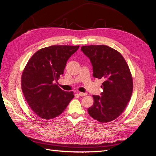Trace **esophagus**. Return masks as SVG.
I'll return each instance as SVG.
<instances>
[{
    "label": "esophagus",
    "mask_w": 156,
    "mask_h": 156,
    "mask_svg": "<svg viewBox=\"0 0 156 156\" xmlns=\"http://www.w3.org/2000/svg\"><path fill=\"white\" fill-rule=\"evenodd\" d=\"M79 96H86L87 94V93H79Z\"/></svg>",
    "instance_id": "obj_1"
}]
</instances>
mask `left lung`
<instances>
[{
    "instance_id": "1",
    "label": "left lung",
    "mask_w": 156,
    "mask_h": 156,
    "mask_svg": "<svg viewBox=\"0 0 156 156\" xmlns=\"http://www.w3.org/2000/svg\"><path fill=\"white\" fill-rule=\"evenodd\" d=\"M81 50L89 58L93 76L104 81L101 96H93L94 103L87 111L98 122H111L122 114L132 94L133 80L129 66L118 51L107 45H85Z\"/></svg>"
}]
</instances>
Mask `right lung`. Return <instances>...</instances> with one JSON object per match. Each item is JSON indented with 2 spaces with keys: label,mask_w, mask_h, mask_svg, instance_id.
<instances>
[{
  "label": "right lung",
  "mask_w": 156,
  "mask_h": 156,
  "mask_svg": "<svg viewBox=\"0 0 156 156\" xmlns=\"http://www.w3.org/2000/svg\"><path fill=\"white\" fill-rule=\"evenodd\" d=\"M79 47L51 45L37 51L27 63L22 74V90L29 106L40 118L59 116L74 98L73 92L62 90L56 83Z\"/></svg>",
  "instance_id": "obj_1"
}]
</instances>
